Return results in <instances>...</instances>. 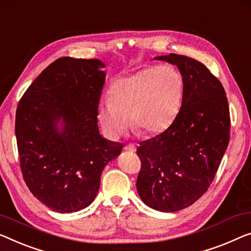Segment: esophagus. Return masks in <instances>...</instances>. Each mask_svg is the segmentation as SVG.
Returning a JSON list of instances; mask_svg holds the SVG:
<instances>
[{"instance_id": "obj_1", "label": "esophagus", "mask_w": 251, "mask_h": 251, "mask_svg": "<svg viewBox=\"0 0 251 251\" xmlns=\"http://www.w3.org/2000/svg\"><path fill=\"white\" fill-rule=\"evenodd\" d=\"M124 150H126V151H130V152H135L136 147L134 144H127L124 147Z\"/></svg>"}]
</instances>
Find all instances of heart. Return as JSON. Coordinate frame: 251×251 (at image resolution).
Wrapping results in <instances>:
<instances>
[{
    "mask_svg": "<svg viewBox=\"0 0 251 251\" xmlns=\"http://www.w3.org/2000/svg\"><path fill=\"white\" fill-rule=\"evenodd\" d=\"M184 78L171 66H151L116 80L109 99L98 106V119L108 136L116 138L128 125L156 134L171 125L184 98Z\"/></svg>",
    "mask_w": 251,
    "mask_h": 251,
    "instance_id": "1",
    "label": "heart"
}]
</instances>
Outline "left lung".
I'll return each instance as SVG.
<instances>
[{
    "label": "left lung",
    "instance_id": "1",
    "mask_svg": "<svg viewBox=\"0 0 251 251\" xmlns=\"http://www.w3.org/2000/svg\"><path fill=\"white\" fill-rule=\"evenodd\" d=\"M155 59L177 65L184 78L178 115L164 132L136 150V188L151 208L177 212L203 196L230 141V111L221 82L196 59L169 54Z\"/></svg>",
    "mask_w": 251,
    "mask_h": 251
}]
</instances>
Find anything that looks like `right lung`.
Returning a JSON list of instances; mask_svg holds the SVG:
<instances>
[{
	"mask_svg": "<svg viewBox=\"0 0 251 251\" xmlns=\"http://www.w3.org/2000/svg\"><path fill=\"white\" fill-rule=\"evenodd\" d=\"M102 67L99 59H56L18 104L16 136L25 182L55 212L89 206L99 190L103 168L122 152V143L99 133L97 113L106 76Z\"/></svg>",
	"mask_w": 251,
	"mask_h": 251,
	"instance_id": "1",
	"label": "right lung"
}]
</instances>
